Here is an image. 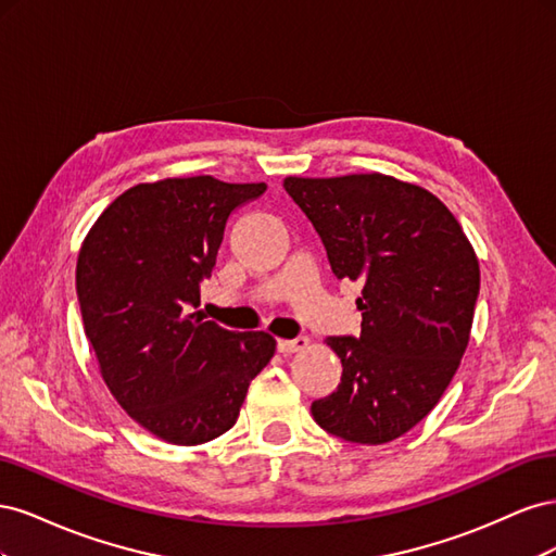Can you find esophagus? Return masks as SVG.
I'll return each instance as SVG.
<instances>
[{"mask_svg": "<svg viewBox=\"0 0 556 556\" xmlns=\"http://www.w3.org/2000/svg\"><path fill=\"white\" fill-rule=\"evenodd\" d=\"M308 348V339L306 336H296V339L292 341H285V339H278V352H282V355H290V352H301Z\"/></svg>", "mask_w": 556, "mask_h": 556, "instance_id": "esophagus-1", "label": "esophagus"}]
</instances>
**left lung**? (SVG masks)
Wrapping results in <instances>:
<instances>
[{"label":"left lung","instance_id":"obj_1","mask_svg":"<svg viewBox=\"0 0 556 556\" xmlns=\"http://www.w3.org/2000/svg\"><path fill=\"white\" fill-rule=\"evenodd\" d=\"M282 185L333 276L362 282V333L327 339L343 376L311 413L343 441L390 443L422 422L457 374L480 292L476 250L443 201L415 182L374 172Z\"/></svg>","mask_w":556,"mask_h":556}]
</instances>
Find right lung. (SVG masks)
Returning a JSON list of instances; mask_svg holds the SVG:
<instances>
[{
  "mask_svg": "<svg viewBox=\"0 0 556 556\" xmlns=\"http://www.w3.org/2000/svg\"><path fill=\"white\" fill-rule=\"evenodd\" d=\"M264 190L213 176L134 185L80 245L76 292L99 374L134 422L166 443L229 431L276 352L271 333L229 331L194 311L231 211Z\"/></svg>",
  "mask_w": 556,
  "mask_h": 556,
  "instance_id": "obj_1",
  "label": "right lung"
}]
</instances>
